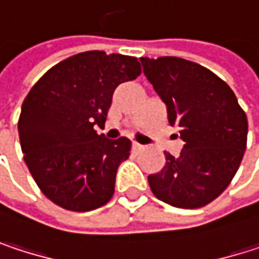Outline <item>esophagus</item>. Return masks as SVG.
Masks as SVG:
<instances>
[{
	"label": "esophagus",
	"instance_id": "34e87169",
	"mask_svg": "<svg viewBox=\"0 0 259 259\" xmlns=\"http://www.w3.org/2000/svg\"><path fill=\"white\" fill-rule=\"evenodd\" d=\"M133 150L135 151H141V150H144V145H141L138 142H133Z\"/></svg>",
	"mask_w": 259,
	"mask_h": 259
}]
</instances>
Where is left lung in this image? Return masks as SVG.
Here are the masks:
<instances>
[{
	"label": "left lung",
	"mask_w": 259,
	"mask_h": 259,
	"mask_svg": "<svg viewBox=\"0 0 259 259\" xmlns=\"http://www.w3.org/2000/svg\"><path fill=\"white\" fill-rule=\"evenodd\" d=\"M141 63L184 141L180 157L165 151L163 169L148 176L150 189L172 207H204L228 187L241 163L246 112L228 83L201 64L179 57H142Z\"/></svg>",
	"instance_id": "left-lung-1"
}]
</instances>
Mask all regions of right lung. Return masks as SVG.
<instances>
[{
  "instance_id": "1",
  "label": "right lung",
  "mask_w": 259,
  "mask_h": 259,
  "mask_svg": "<svg viewBox=\"0 0 259 259\" xmlns=\"http://www.w3.org/2000/svg\"><path fill=\"white\" fill-rule=\"evenodd\" d=\"M139 75L135 57L88 51L51 67L26 94L18 121L24 160L58 207L90 211L112 198L132 142L106 139L94 127L105 126L115 88Z\"/></svg>"
}]
</instances>
